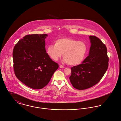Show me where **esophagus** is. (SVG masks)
I'll return each instance as SVG.
<instances>
[{"label": "esophagus", "instance_id": "1", "mask_svg": "<svg viewBox=\"0 0 121 121\" xmlns=\"http://www.w3.org/2000/svg\"><path fill=\"white\" fill-rule=\"evenodd\" d=\"M59 67L60 68H64L65 67L64 66H63V65H60V66H59Z\"/></svg>", "mask_w": 121, "mask_h": 121}]
</instances>
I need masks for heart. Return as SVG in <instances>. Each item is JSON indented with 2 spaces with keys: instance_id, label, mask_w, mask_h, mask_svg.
<instances>
[{
  "instance_id": "1",
  "label": "heart",
  "mask_w": 121,
  "mask_h": 121,
  "mask_svg": "<svg viewBox=\"0 0 121 121\" xmlns=\"http://www.w3.org/2000/svg\"><path fill=\"white\" fill-rule=\"evenodd\" d=\"M87 52L88 46L84 42L71 38L58 39L54 45H49L46 48L47 53L52 60L57 61L63 53V61L72 66L81 64Z\"/></svg>"
}]
</instances>
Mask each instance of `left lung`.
<instances>
[{
	"label": "left lung",
	"mask_w": 121,
	"mask_h": 121,
	"mask_svg": "<svg viewBox=\"0 0 121 121\" xmlns=\"http://www.w3.org/2000/svg\"><path fill=\"white\" fill-rule=\"evenodd\" d=\"M91 45L89 56L82 63L71 68L69 80L76 89H88L103 78L108 65L107 50L104 44L95 36L89 37Z\"/></svg>",
	"instance_id": "left-lung-1"
}]
</instances>
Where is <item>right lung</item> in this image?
<instances>
[{"instance_id": "1", "label": "right lung", "mask_w": 121, "mask_h": 121, "mask_svg": "<svg viewBox=\"0 0 121 121\" xmlns=\"http://www.w3.org/2000/svg\"><path fill=\"white\" fill-rule=\"evenodd\" d=\"M47 35L25 36L14 46L13 62L16 77L28 87L43 88L49 82L58 65L48 55L45 39Z\"/></svg>"}]
</instances>
